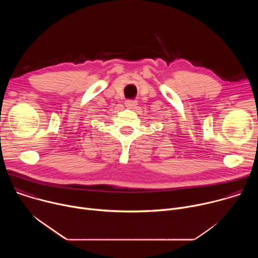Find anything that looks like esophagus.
<instances>
[{
	"label": "esophagus",
	"instance_id": "esophagus-1",
	"mask_svg": "<svg viewBox=\"0 0 258 258\" xmlns=\"http://www.w3.org/2000/svg\"><path fill=\"white\" fill-rule=\"evenodd\" d=\"M125 105L126 107H130V108H133L137 105V101L136 100H126L125 101Z\"/></svg>",
	"mask_w": 258,
	"mask_h": 258
}]
</instances>
